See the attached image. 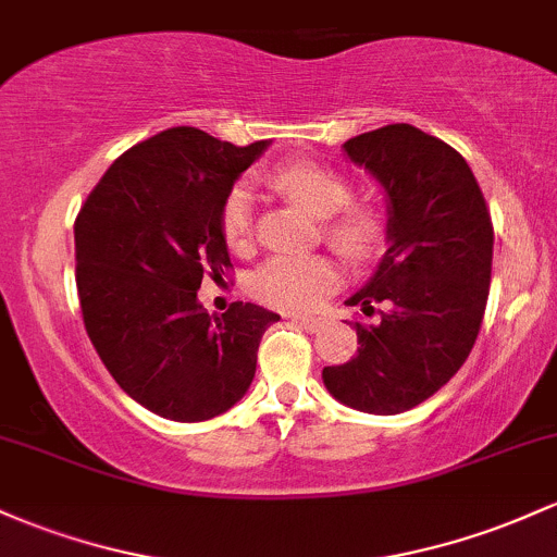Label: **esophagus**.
I'll use <instances>...</instances> for the list:
<instances>
[{
	"label": "esophagus",
	"instance_id": "obj_1",
	"mask_svg": "<svg viewBox=\"0 0 557 557\" xmlns=\"http://www.w3.org/2000/svg\"><path fill=\"white\" fill-rule=\"evenodd\" d=\"M293 325H298V327H304V330H309V333H314L317 327H320V320H317V317H293Z\"/></svg>",
	"mask_w": 557,
	"mask_h": 557
}]
</instances>
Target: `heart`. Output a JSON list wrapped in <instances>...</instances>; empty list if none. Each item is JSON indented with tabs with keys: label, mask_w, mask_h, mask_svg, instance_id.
Listing matches in <instances>:
<instances>
[{
	"label": "heart",
	"mask_w": 557,
	"mask_h": 557,
	"mask_svg": "<svg viewBox=\"0 0 557 557\" xmlns=\"http://www.w3.org/2000/svg\"><path fill=\"white\" fill-rule=\"evenodd\" d=\"M272 182L314 216L327 219V243L348 259H368L381 246V216L370 206L348 203L351 187L338 171L314 161H293L274 169ZM250 224H253V195L243 185L232 187L222 206L224 240L232 248H243L250 237ZM335 285H338V267L327 256H274L250 277V288L261 301L290 311L320 307Z\"/></svg>",
	"instance_id": "heart-1"
}]
</instances>
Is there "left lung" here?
I'll return each mask as SVG.
<instances>
[{
	"label": "left lung",
	"mask_w": 557,
	"mask_h": 557,
	"mask_svg": "<svg viewBox=\"0 0 557 557\" xmlns=\"http://www.w3.org/2000/svg\"><path fill=\"white\" fill-rule=\"evenodd\" d=\"M351 163L386 189L388 250L348 307L381 322L357 325V357L322 370L341 405L399 414L447 386L479 338L494 230L484 193L455 148L409 124H388L344 143Z\"/></svg>",
	"instance_id": "8db88e82"
}]
</instances>
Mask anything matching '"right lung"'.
<instances>
[{"instance_id": "obj_1", "label": "right lung", "mask_w": 557, "mask_h": 557, "mask_svg": "<svg viewBox=\"0 0 557 557\" xmlns=\"http://www.w3.org/2000/svg\"><path fill=\"white\" fill-rule=\"evenodd\" d=\"M269 148H237L174 126L115 158L76 216V288L84 327L113 381L176 423L227 412L256 375L274 311L235 301L200 307L206 277L230 264L222 206Z\"/></svg>"}]
</instances>
